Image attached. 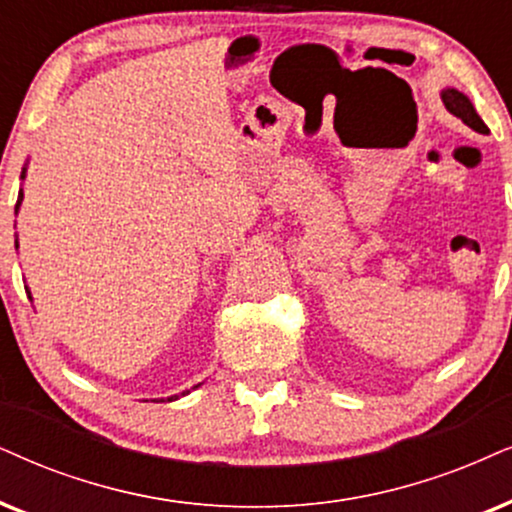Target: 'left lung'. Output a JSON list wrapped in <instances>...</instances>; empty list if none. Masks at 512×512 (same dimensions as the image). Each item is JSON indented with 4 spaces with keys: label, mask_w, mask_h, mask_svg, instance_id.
Masks as SVG:
<instances>
[{
    "label": "left lung",
    "mask_w": 512,
    "mask_h": 512,
    "mask_svg": "<svg viewBox=\"0 0 512 512\" xmlns=\"http://www.w3.org/2000/svg\"><path fill=\"white\" fill-rule=\"evenodd\" d=\"M442 101H444L446 111H449L451 115H456L458 120H463L470 129H475V132H480V134L489 132V127L484 125L482 118L475 111V106H472V101L463 92H458V89H454V87H446V89H442Z\"/></svg>",
    "instance_id": "left-lung-1"
}]
</instances>
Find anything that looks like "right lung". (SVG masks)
<instances>
[{
    "label": "right lung",
    "mask_w": 512,
    "mask_h": 512,
    "mask_svg": "<svg viewBox=\"0 0 512 512\" xmlns=\"http://www.w3.org/2000/svg\"><path fill=\"white\" fill-rule=\"evenodd\" d=\"M25 172H28V163L23 165L21 179H25ZM21 203H23V189L18 191V200H16V215H18V210H21ZM16 250H18V236H16ZM25 293H28V297H30V300H32V295H30V290H28V288H25ZM198 385H200V383H198ZM198 385H196V387H198ZM196 387H193V390H196ZM181 394H189V390H186V392H181ZM172 399H179V397H177V394H174V397H167V401H172ZM160 401H163V399H160Z\"/></svg>",
    "instance_id": "add662e5"
}]
</instances>
